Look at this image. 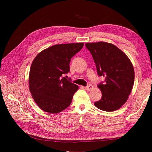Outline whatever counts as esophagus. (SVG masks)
<instances>
[{
  "mask_svg": "<svg viewBox=\"0 0 152 152\" xmlns=\"http://www.w3.org/2000/svg\"><path fill=\"white\" fill-rule=\"evenodd\" d=\"M84 88L87 91H91V90H92V89H93V86L91 85V84H89V85H88L87 86L85 87Z\"/></svg>",
  "mask_w": 152,
  "mask_h": 152,
  "instance_id": "34e87169",
  "label": "esophagus"
}]
</instances>
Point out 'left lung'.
Segmentation results:
<instances>
[{"instance_id": "left-lung-1", "label": "left lung", "mask_w": 152, "mask_h": 152, "mask_svg": "<svg viewBox=\"0 0 152 152\" xmlns=\"http://www.w3.org/2000/svg\"><path fill=\"white\" fill-rule=\"evenodd\" d=\"M93 56L98 75L104 82L98 87L102 98L94 104L98 108L112 112L120 108L129 98L134 82V71L130 59L115 45L105 42L86 43Z\"/></svg>"}]
</instances>
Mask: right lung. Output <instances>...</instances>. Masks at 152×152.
<instances>
[{"label":"right lung","mask_w":152,"mask_h":152,"mask_svg":"<svg viewBox=\"0 0 152 152\" xmlns=\"http://www.w3.org/2000/svg\"><path fill=\"white\" fill-rule=\"evenodd\" d=\"M84 43L62 44L42 50L32 61L29 89L39 108L49 113H58L68 107L79 86L63 75L70 72L72 58Z\"/></svg>","instance_id":"right-lung-1"}]
</instances>
